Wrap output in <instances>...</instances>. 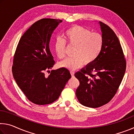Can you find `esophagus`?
Listing matches in <instances>:
<instances>
[{
	"mask_svg": "<svg viewBox=\"0 0 134 134\" xmlns=\"http://www.w3.org/2000/svg\"><path fill=\"white\" fill-rule=\"evenodd\" d=\"M70 73H71V76H72V77L74 76V71H73V70H71V71H70Z\"/></svg>",
	"mask_w": 134,
	"mask_h": 134,
	"instance_id": "34e87169",
	"label": "esophagus"
}]
</instances>
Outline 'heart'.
<instances>
[{
  "instance_id": "obj_1",
  "label": "heart",
  "mask_w": 134,
  "mask_h": 134,
  "mask_svg": "<svg viewBox=\"0 0 134 134\" xmlns=\"http://www.w3.org/2000/svg\"><path fill=\"white\" fill-rule=\"evenodd\" d=\"M64 40L58 38L54 43L57 56L63 58L65 55L66 43L74 46V55L67 58L60 63V67L76 70L85 64L93 63L100 54L103 48L102 36L97 32H91L83 26L74 25L67 29L63 34Z\"/></svg>"
}]
</instances>
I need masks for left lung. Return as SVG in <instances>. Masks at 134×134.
Returning <instances> with one entry per match:
<instances>
[{"label": "left lung", "mask_w": 134, "mask_h": 134, "mask_svg": "<svg viewBox=\"0 0 134 134\" xmlns=\"http://www.w3.org/2000/svg\"><path fill=\"white\" fill-rule=\"evenodd\" d=\"M99 24L103 39L101 53L93 63L74 74L80 81L76 90L79 102L93 108L100 107L113 98L126 70V61L118 38L109 26L102 22Z\"/></svg>", "instance_id": "1"}]
</instances>
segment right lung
<instances>
[{"label":"right lung","instance_id":"right-lung-1","mask_svg":"<svg viewBox=\"0 0 134 134\" xmlns=\"http://www.w3.org/2000/svg\"><path fill=\"white\" fill-rule=\"evenodd\" d=\"M62 20L44 18L32 24L20 39L12 66L13 76L27 98L37 105L57 99L71 78L65 68L52 70L55 63L49 49L52 34Z\"/></svg>","mask_w":134,"mask_h":134}]
</instances>
